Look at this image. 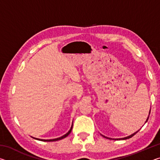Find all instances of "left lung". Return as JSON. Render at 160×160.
Instances as JSON below:
<instances>
[{
    "label": "left lung",
    "mask_w": 160,
    "mask_h": 160,
    "mask_svg": "<svg viewBox=\"0 0 160 160\" xmlns=\"http://www.w3.org/2000/svg\"><path fill=\"white\" fill-rule=\"evenodd\" d=\"M150 110H151V107H150V112H149V115H148V118H147V120L145 121V123H147V121H148V118H149V116H150ZM140 131V130H138V131H136V132H135L134 133H132V134H131V135H128V136H127V137H125V138H116V139H113V140H126V139H128V138H132V136H133V135H135V134H136L138 132ZM102 135V134H101ZM103 137H104L105 138H108V139H110V140H112V138H108V137H106V136H104V135H102Z\"/></svg>",
    "instance_id": "8db88e82"
}]
</instances>
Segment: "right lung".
Returning a JSON list of instances; mask_svg holds the SVG:
<instances>
[{
    "instance_id": "obj_1",
    "label": "right lung",
    "mask_w": 160,
    "mask_h": 160,
    "mask_svg": "<svg viewBox=\"0 0 160 160\" xmlns=\"http://www.w3.org/2000/svg\"><path fill=\"white\" fill-rule=\"evenodd\" d=\"M72 122H73V121H72ZM72 126H71V128H70V129L69 130V131L67 133H66L65 135H63V136H61V137H60V138H57L49 139V140H44V139H39V138H34V137H32V138H34V139H35V140H40V141H44V142H53V141H57V140H61V139H63V138H66V137H67L68 135L70 133V132H71V131H72Z\"/></svg>"
}]
</instances>
